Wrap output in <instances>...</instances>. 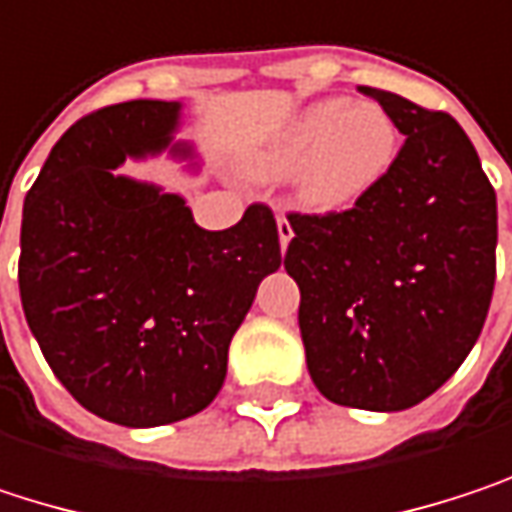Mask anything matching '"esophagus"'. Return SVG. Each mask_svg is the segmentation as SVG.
<instances>
[{
  "label": "esophagus",
  "mask_w": 512,
  "mask_h": 512,
  "mask_svg": "<svg viewBox=\"0 0 512 512\" xmlns=\"http://www.w3.org/2000/svg\"><path fill=\"white\" fill-rule=\"evenodd\" d=\"M277 232H280V247H283V253H286L288 241L294 238V224H291V218H288L286 212L277 218Z\"/></svg>",
  "instance_id": "esophagus-1"
}]
</instances>
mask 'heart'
Here are the masks:
<instances>
[{"mask_svg":"<svg viewBox=\"0 0 512 512\" xmlns=\"http://www.w3.org/2000/svg\"><path fill=\"white\" fill-rule=\"evenodd\" d=\"M401 132L374 102L321 99L303 108L256 159L265 179L297 173V197L315 212L362 203L395 167Z\"/></svg>","mask_w":512,"mask_h":512,"instance_id":"1","label":"heart"}]
</instances>
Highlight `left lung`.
Masks as SVG:
<instances>
[{
  "label": "left lung",
  "mask_w": 512,
  "mask_h": 512,
  "mask_svg": "<svg viewBox=\"0 0 512 512\" xmlns=\"http://www.w3.org/2000/svg\"><path fill=\"white\" fill-rule=\"evenodd\" d=\"M407 135L389 176L353 209L291 212L288 277L318 392L398 413L433 395L475 348L495 286L498 209L463 126L359 88Z\"/></svg>",
  "instance_id": "8db88e82"
}]
</instances>
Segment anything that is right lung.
Masks as SVG:
<instances>
[{
    "mask_svg": "<svg viewBox=\"0 0 512 512\" xmlns=\"http://www.w3.org/2000/svg\"><path fill=\"white\" fill-rule=\"evenodd\" d=\"M179 102L132 99L76 120L23 203L20 300L52 374L94 416L159 427L206 410L259 283L283 262L274 212L194 224L179 194L117 176L170 147Z\"/></svg>",
    "mask_w": 512,
    "mask_h": 512,
    "instance_id": "1",
    "label": "right lung"
}]
</instances>
